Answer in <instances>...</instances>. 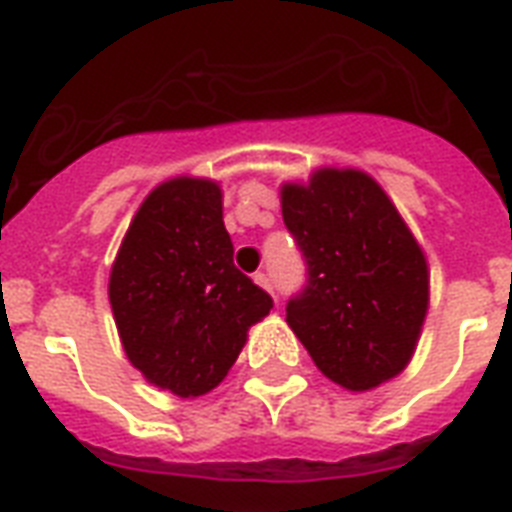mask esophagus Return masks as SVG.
<instances>
[{"mask_svg":"<svg viewBox=\"0 0 512 512\" xmlns=\"http://www.w3.org/2000/svg\"><path fill=\"white\" fill-rule=\"evenodd\" d=\"M255 284H260V287H263L265 292H271V295H273L271 279H268V276H265V273H255Z\"/></svg>","mask_w":512,"mask_h":512,"instance_id":"obj_1","label":"esophagus"}]
</instances>
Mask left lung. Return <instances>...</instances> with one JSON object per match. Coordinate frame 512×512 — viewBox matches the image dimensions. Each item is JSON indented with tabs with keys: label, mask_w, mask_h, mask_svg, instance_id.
<instances>
[{
	"label": "left lung",
	"mask_w": 512,
	"mask_h": 512,
	"mask_svg": "<svg viewBox=\"0 0 512 512\" xmlns=\"http://www.w3.org/2000/svg\"><path fill=\"white\" fill-rule=\"evenodd\" d=\"M281 215L308 263L287 324L321 374L364 393L412 361L430 303L425 252L372 175L321 167L281 185Z\"/></svg>",
	"instance_id": "left-lung-1"
}]
</instances>
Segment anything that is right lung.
<instances>
[{"label": "right lung", "instance_id": "add662e5", "mask_svg": "<svg viewBox=\"0 0 512 512\" xmlns=\"http://www.w3.org/2000/svg\"><path fill=\"white\" fill-rule=\"evenodd\" d=\"M108 300L130 364L180 398L217 388L268 292L233 265L223 191L207 177H172L148 193L124 233Z\"/></svg>", "mask_w": 512, "mask_h": 512}]
</instances>
